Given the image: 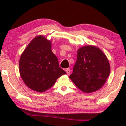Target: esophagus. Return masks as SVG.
Masks as SVG:
<instances>
[{"instance_id":"esophagus-1","label":"esophagus","mask_w":126,"mask_h":126,"mask_svg":"<svg viewBox=\"0 0 126 126\" xmlns=\"http://www.w3.org/2000/svg\"><path fill=\"white\" fill-rule=\"evenodd\" d=\"M65 71L66 72V74H67L68 75H69V74H70L71 73V69L69 68H67L65 69Z\"/></svg>"}]
</instances>
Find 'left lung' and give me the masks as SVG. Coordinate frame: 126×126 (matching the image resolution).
<instances>
[{
  "mask_svg": "<svg viewBox=\"0 0 126 126\" xmlns=\"http://www.w3.org/2000/svg\"><path fill=\"white\" fill-rule=\"evenodd\" d=\"M110 72L107 57L100 48L94 45L81 47L69 78L81 91L95 92L103 86Z\"/></svg>",
  "mask_w": 126,
  "mask_h": 126,
  "instance_id": "8db88e82",
  "label": "left lung"
}]
</instances>
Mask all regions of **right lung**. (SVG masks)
Listing matches in <instances>:
<instances>
[{
  "instance_id": "1",
  "label": "right lung",
  "mask_w": 126,
  "mask_h": 126,
  "mask_svg": "<svg viewBox=\"0 0 126 126\" xmlns=\"http://www.w3.org/2000/svg\"><path fill=\"white\" fill-rule=\"evenodd\" d=\"M51 45L50 40L38 35L31 41L20 56V77L26 86L36 92H45L54 85L58 78L66 74L59 66Z\"/></svg>"
}]
</instances>
